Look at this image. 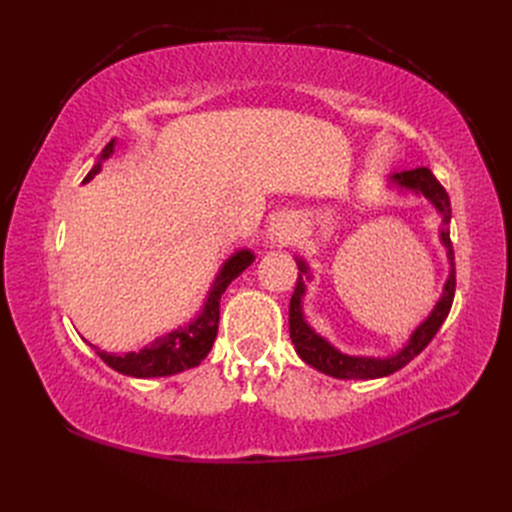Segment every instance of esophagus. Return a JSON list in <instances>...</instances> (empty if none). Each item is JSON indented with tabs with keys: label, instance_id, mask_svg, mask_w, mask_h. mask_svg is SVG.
Instances as JSON below:
<instances>
[{
	"label": "esophagus",
	"instance_id": "34e87169",
	"mask_svg": "<svg viewBox=\"0 0 512 512\" xmlns=\"http://www.w3.org/2000/svg\"><path fill=\"white\" fill-rule=\"evenodd\" d=\"M294 222L288 215H277L267 228V237L271 243H288L294 239Z\"/></svg>",
	"mask_w": 512,
	"mask_h": 512
}]
</instances>
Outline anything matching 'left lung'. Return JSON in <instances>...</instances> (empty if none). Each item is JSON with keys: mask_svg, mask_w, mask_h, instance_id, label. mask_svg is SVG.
I'll list each match as a JSON object with an SVG mask.
<instances>
[{"mask_svg": "<svg viewBox=\"0 0 512 512\" xmlns=\"http://www.w3.org/2000/svg\"><path fill=\"white\" fill-rule=\"evenodd\" d=\"M391 183L399 185L401 190H412L416 194H423L429 203L436 207V211L442 215V230H440V241L446 247L448 262H451V273H448V280L444 284L442 297L431 309V314L418 324L412 331L408 344L397 350L395 354L386 356V359H376V356H352L344 354L331 346L327 339L318 335L312 327H309L305 316H303V294H305V282L303 275H307V265L297 258L299 265V280L297 288L292 292L290 299V312H288V324H290V339L294 344V350L301 356V359L316 367L318 371L333 378L342 380H374L391 376L401 367H406L416 354H421L425 346L431 342L433 335L438 333L442 322L446 320L448 312H451L453 297H455V254H453V243H451V232H448V222H451V200H448L446 190L440 185V181L433 177L429 168H412V170H401V173L391 175ZM309 277V275H307Z\"/></svg>", "mask_w": 512, "mask_h": 512, "instance_id": "left-lung-1", "label": "left lung"}]
</instances>
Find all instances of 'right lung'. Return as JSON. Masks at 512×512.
Wrapping results in <instances>:
<instances>
[{
    "instance_id": "obj_1",
    "label": "right lung",
    "mask_w": 512,
    "mask_h": 512,
    "mask_svg": "<svg viewBox=\"0 0 512 512\" xmlns=\"http://www.w3.org/2000/svg\"><path fill=\"white\" fill-rule=\"evenodd\" d=\"M115 138L108 143L102 153L100 160L89 170L85 183L94 179L100 170L102 162L113 156L115 151ZM254 262V254L250 250H239L232 254L215 275V282L209 288L207 301L200 309V314L185 327H179L177 331L168 333L164 337L153 339V342L138 352H126V354H111L98 350L94 344H89L94 350H98L100 359L113 367L115 371L123 376L132 378H162V376H173L179 371L192 369L200 365V361L209 354L215 335H218V324H220V299L228 284L239 277L247 267Z\"/></svg>"
}]
</instances>
